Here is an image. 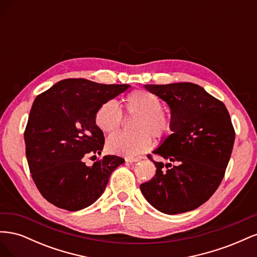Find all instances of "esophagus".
Listing matches in <instances>:
<instances>
[{
  "instance_id": "esophagus-1",
  "label": "esophagus",
  "mask_w": 257,
  "mask_h": 257,
  "mask_svg": "<svg viewBox=\"0 0 257 257\" xmlns=\"http://www.w3.org/2000/svg\"><path fill=\"white\" fill-rule=\"evenodd\" d=\"M142 159H143V157H126L125 158V162H127V163H135V162L141 161Z\"/></svg>"
}]
</instances>
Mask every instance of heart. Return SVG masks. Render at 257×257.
<instances>
[{"label":"heart","mask_w":257,"mask_h":257,"mask_svg":"<svg viewBox=\"0 0 257 257\" xmlns=\"http://www.w3.org/2000/svg\"><path fill=\"white\" fill-rule=\"evenodd\" d=\"M123 106L130 114H135L134 134L115 133L107 139V149L111 153L136 157L152 145L151 134L155 138L168 136L173 128L170 114L162 110V100L153 93L145 90L134 91L123 98ZM97 127L104 133H113L122 122V111L114 100L100 105L94 115Z\"/></svg>","instance_id":"1"}]
</instances>
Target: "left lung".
<instances>
[{"instance_id": "obj_1", "label": "left lung", "mask_w": 257, "mask_h": 257, "mask_svg": "<svg viewBox=\"0 0 257 257\" xmlns=\"http://www.w3.org/2000/svg\"><path fill=\"white\" fill-rule=\"evenodd\" d=\"M166 102L173 133L152 153L168 163L155 162V176L141 184L144 197L166 214L198 208L219 188L230 159L235 131L226 107L192 82L145 84Z\"/></svg>"}]
</instances>
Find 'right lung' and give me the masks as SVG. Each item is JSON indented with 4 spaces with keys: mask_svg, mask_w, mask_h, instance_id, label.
Listing matches in <instances>:
<instances>
[{
    "mask_svg": "<svg viewBox=\"0 0 257 257\" xmlns=\"http://www.w3.org/2000/svg\"><path fill=\"white\" fill-rule=\"evenodd\" d=\"M130 87L64 79L36 96L25 131L26 154L37 189L49 203L78 211L104 193L124 160L105 155L85 165L84 159L102 153L105 143L94 115L100 105Z\"/></svg>",
    "mask_w": 257,
    "mask_h": 257,
    "instance_id": "1",
    "label": "right lung"
}]
</instances>
